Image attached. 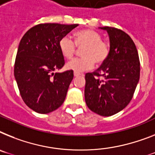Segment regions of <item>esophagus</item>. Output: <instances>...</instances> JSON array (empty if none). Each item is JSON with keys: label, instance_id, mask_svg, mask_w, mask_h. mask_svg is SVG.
Returning <instances> with one entry per match:
<instances>
[{"label": "esophagus", "instance_id": "34e87169", "mask_svg": "<svg viewBox=\"0 0 155 155\" xmlns=\"http://www.w3.org/2000/svg\"><path fill=\"white\" fill-rule=\"evenodd\" d=\"M74 75H75V77H77V76H80V75H82V74L79 73V72H74Z\"/></svg>", "mask_w": 155, "mask_h": 155}]
</instances>
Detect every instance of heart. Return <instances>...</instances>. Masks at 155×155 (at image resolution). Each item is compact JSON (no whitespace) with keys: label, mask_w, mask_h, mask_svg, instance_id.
Segmentation results:
<instances>
[{"label":"heart","mask_w":155,"mask_h":155,"mask_svg":"<svg viewBox=\"0 0 155 155\" xmlns=\"http://www.w3.org/2000/svg\"><path fill=\"white\" fill-rule=\"evenodd\" d=\"M76 46L83 48V58H76L68 62L66 68L75 72H81L91 69L94 63L100 65L109 57L110 47L109 43L102 41V36L91 29L79 31L74 34V41L69 36H64L59 41V49L62 55L71 59L76 51Z\"/></svg>","instance_id":"heart-1"}]
</instances>
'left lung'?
<instances>
[{"label":"left lung","instance_id":"1","mask_svg":"<svg viewBox=\"0 0 155 155\" xmlns=\"http://www.w3.org/2000/svg\"><path fill=\"white\" fill-rule=\"evenodd\" d=\"M100 28L109 35L110 54L96 71L85 75L84 95L90 110L110 117L124 110L132 100L140 80V64L136 45L128 34L115 27Z\"/></svg>","mask_w":155,"mask_h":155}]
</instances>
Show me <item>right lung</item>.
Returning a JSON list of instances; mask_svg holds the SVG:
<instances>
[{
  "instance_id": "obj_1",
  "label": "right lung",
  "mask_w": 155,
  "mask_h": 155,
  "mask_svg": "<svg viewBox=\"0 0 155 155\" xmlns=\"http://www.w3.org/2000/svg\"><path fill=\"white\" fill-rule=\"evenodd\" d=\"M78 24L41 23L20 40L14 75L23 102L38 114H49L63 104L73 71L55 72L64 65L59 41Z\"/></svg>"
}]
</instances>
